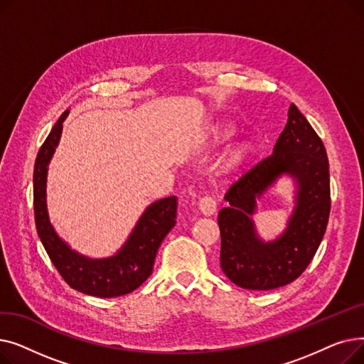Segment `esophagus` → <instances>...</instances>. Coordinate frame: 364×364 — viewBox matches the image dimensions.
Returning a JSON list of instances; mask_svg holds the SVG:
<instances>
[{"label":"esophagus","mask_w":364,"mask_h":364,"mask_svg":"<svg viewBox=\"0 0 364 364\" xmlns=\"http://www.w3.org/2000/svg\"><path fill=\"white\" fill-rule=\"evenodd\" d=\"M199 209H200V213H202L203 215H206V217L214 215L215 211H217V200H215V198L209 196V195L200 198V200H199Z\"/></svg>","instance_id":"34e87169"}]
</instances>
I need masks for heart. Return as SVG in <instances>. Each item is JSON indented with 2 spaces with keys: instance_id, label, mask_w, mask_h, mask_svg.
<instances>
[{
  "instance_id": "heart-1",
  "label": "heart",
  "mask_w": 364,
  "mask_h": 364,
  "mask_svg": "<svg viewBox=\"0 0 364 364\" xmlns=\"http://www.w3.org/2000/svg\"><path fill=\"white\" fill-rule=\"evenodd\" d=\"M230 132H232L230 128H228V127L224 125V124H220V125H217V127L214 128V139L218 140V141H221V140H224L225 137L230 136Z\"/></svg>"
}]
</instances>
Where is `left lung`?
<instances>
[{
    "mask_svg": "<svg viewBox=\"0 0 364 364\" xmlns=\"http://www.w3.org/2000/svg\"><path fill=\"white\" fill-rule=\"evenodd\" d=\"M284 175L296 184L294 209L282 235L265 242L252 220L256 200ZM224 199L228 206L218 213L224 274L252 291L276 289L298 279L326 232L331 178L326 149L295 105L289 107L273 155L246 172Z\"/></svg>",
    "mask_w": 364,
    "mask_h": 364,
    "instance_id": "8db88e82",
    "label": "left lung"
}]
</instances>
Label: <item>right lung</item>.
<instances>
[{"label": "right lung", "instance_id": "add662e5", "mask_svg": "<svg viewBox=\"0 0 364 364\" xmlns=\"http://www.w3.org/2000/svg\"><path fill=\"white\" fill-rule=\"evenodd\" d=\"M62 113L41 146L33 168V211L38 236L65 282L72 289L99 298H113L136 291L153 272L156 252L165 236L176 225L177 198L151 202L134 225L119 250L106 258H91L76 252L57 235L47 209L48 165L59 146L63 122Z\"/></svg>", "mask_w": 364, "mask_h": 364}]
</instances>
